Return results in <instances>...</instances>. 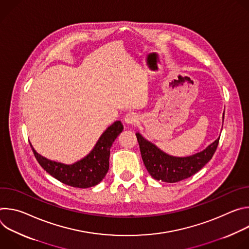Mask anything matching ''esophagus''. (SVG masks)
<instances>
[{"instance_id": "obj_1", "label": "esophagus", "mask_w": 249, "mask_h": 249, "mask_svg": "<svg viewBox=\"0 0 249 249\" xmlns=\"http://www.w3.org/2000/svg\"><path fill=\"white\" fill-rule=\"evenodd\" d=\"M124 120H125V122H126L127 124L133 125V124H135V123H137V122L139 121V117H138V115H137L136 113H128V114L125 116Z\"/></svg>"}]
</instances>
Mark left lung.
Returning <instances> with one entry per match:
<instances>
[{"mask_svg": "<svg viewBox=\"0 0 249 249\" xmlns=\"http://www.w3.org/2000/svg\"><path fill=\"white\" fill-rule=\"evenodd\" d=\"M142 159L153 178L174 183L186 179L198 172L214 156L220 137L205 150L189 157H172L160 150L155 144L136 133Z\"/></svg>", "mask_w": 249, "mask_h": 249, "instance_id": "8db88e82", "label": "left lung"}]
</instances>
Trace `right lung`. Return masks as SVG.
I'll return each mask as SVG.
<instances>
[{"mask_svg": "<svg viewBox=\"0 0 249 249\" xmlns=\"http://www.w3.org/2000/svg\"><path fill=\"white\" fill-rule=\"evenodd\" d=\"M122 131V123L120 121L114 122L102 133L90 153L73 164L50 160L40 156L30 146L39 164L54 178L72 187L89 188L97 185L107 173L110 148Z\"/></svg>", "mask_w": 249, "mask_h": 249, "instance_id": "add662e5", "label": "right lung"}]
</instances>
